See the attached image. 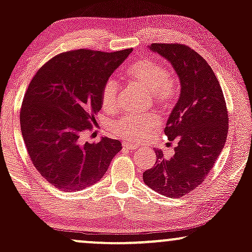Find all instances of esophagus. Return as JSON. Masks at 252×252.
I'll use <instances>...</instances> for the list:
<instances>
[{
    "label": "esophagus",
    "instance_id": "esophagus-1",
    "mask_svg": "<svg viewBox=\"0 0 252 252\" xmlns=\"http://www.w3.org/2000/svg\"><path fill=\"white\" fill-rule=\"evenodd\" d=\"M138 146L135 143H131V142H124L123 143V149H126V150H135L137 149Z\"/></svg>",
    "mask_w": 252,
    "mask_h": 252
}]
</instances>
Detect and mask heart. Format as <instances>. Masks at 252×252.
Segmentation results:
<instances>
[{"label": "heart", "mask_w": 252, "mask_h": 252, "mask_svg": "<svg viewBox=\"0 0 252 252\" xmlns=\"http://www.w3.org/2000/svg\"><path fill=\"white\" fill-rule=\"evenodd\" d=\"M126 77L130 82L138 84L149 92L153 102L158 106H166L173 100L178 91L176 78L164 70L161 63L150 58L137 60L126 70ZM118 84L115 79L104 83L100 94L102 106L105 111H114L117 108ZM158 120L154 115L137 116L134 114L124 115L112 124L115 135L130 141L141 140L158 129Z\"/></svg>", "instance_id": "heart-1"}]
</instances>
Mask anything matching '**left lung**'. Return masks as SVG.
<instances>
[{
  "label": "left lung",
  "instance_id": "8db88e82",
  "mask_svg": "<svg viewBox=\"0 0 252 252\" xmlns=\"http://www.w3.org/2000/svg\"><path fill=\"white\" fill-rule=\"evenodd\" d=\"M150 51L168 60L180 80V96L167 120L164 134L178 141L166 158L143 173L147 186L164 196L180 198L204 181L226 142L228 116L220 84L206 60L189 46L152 43Z\"/></svg>",
  "mask_w": 252,
  "mask_h": 252
}]
</instances>
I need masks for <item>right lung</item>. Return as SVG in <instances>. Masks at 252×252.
<instances>
[{"label":"right lung","mask_w":252,"mask_h":252,"mask_svg":"<svg viewBox=\"0 0 252 252\" xmlns=\"http://www.w3.org/2000/svg\"><path fill=\"white\" fill-rule=\"evenodd\" d=\"M131 51L65 52L32 79L20 112L22 137L34 167L57 189L74 192L96 184L122 149L108 137L83 143L82 135L96 124L104 83Z\"/></svg>","instance_id":"obj_1"}]
</instances>
